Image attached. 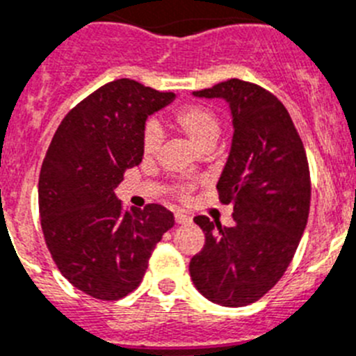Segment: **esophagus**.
Masks as SVG:
<instances>
[{"instance_id": "esophagus-1", "label": "esophagus", "mask_w": 356, "mask_h": 356, "mask_svg": "<svg viewBox=\"0 0 356 356\" xmlns=\"http://www.w3.org/2000/svg\"><path fill=\"white\" fill-rule=\"evenodd\" d=\"M175 222H177L179 225H184V223H190L191 222V216L188 213H182V211H177V213H175Z\"/></svg>"}]
</instances>
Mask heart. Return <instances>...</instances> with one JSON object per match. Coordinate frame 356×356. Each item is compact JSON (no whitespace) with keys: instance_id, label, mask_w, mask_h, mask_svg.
<instances>
[{"instance_id":"b5f03b06","label":"heart","mask_w":356,"mask_h":356,"mask_svg":"<svg viewBox=\"0 0 356 356\" xmlns=\"http://www.w3.org/2000/svg\"><path fill=\"white\" fill-rule=\"evenodd\" d=\"M174 126L186 134L195 145L200 150L213 149L216 143L218 136H220V120H218L216 113L211 108L202 106V104H190L181 110H177L172 117ZM161 143V133L154 124H149L143 133V154L154 156ZM190 190V186L181 188V195L184 197Z\"/></svg>"}]
</instances>
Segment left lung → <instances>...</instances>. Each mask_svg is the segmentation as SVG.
I'll list each match as a JSON object with an SVG mask.
<instances>
[{"label": "left lung", "mask_w": 356, "mask_h": 356, "mask_svg": "<svg viewBox=\"0 0 356 356\" xmlns=\"http://www.w3.org/2000/svg\"><path fill=\"white\" fill-rule=\"evenodd\" d=\"M225 99L232 147L216 188L232 204V227L195 216L204 248L190 261L195 287L223 307L257 302L286 273L305 230L310 172L305 147L286 106L255 83L227 79L193 92Z\"/></svg>", "instance_id": "1"}]
</instances>
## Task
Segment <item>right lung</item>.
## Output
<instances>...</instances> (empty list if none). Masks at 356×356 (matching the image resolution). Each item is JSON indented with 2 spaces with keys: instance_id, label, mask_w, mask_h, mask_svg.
Returning <instances> with one entry per match:
<instances>
[{
  "instance_id": "obj_1",
  "label": "right lung",
  "mask_w": 356,
  "mask_h": 356,
  "mask_svg": "<svg viewBox=\"0 0 356 356\" xmlns=\"http://www.w3.org/2000/svg\"><path fill=\"white\" fill-rule=\"evenodd\" d=\"M134 79H115L76 104L54 133L38 177L44 239L60 273L104 302L140 286L174 214L159 204L124 211V172L143 158L150 113L174 101Z\"/></svg>"
}]
</instances>
